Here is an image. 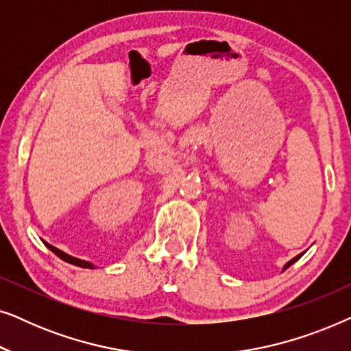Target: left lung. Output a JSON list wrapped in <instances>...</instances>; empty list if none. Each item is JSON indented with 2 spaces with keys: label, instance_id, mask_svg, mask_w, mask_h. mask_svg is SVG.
<instances>
[{
  "label": "left lung",
  "instance_id": "left-lung-1",
  "mask_svg": "<svg viewBox=\"0 0 351 351\" xmlns=\"http://www.w3.org/2000/svg\"><path fill=\"white\" fill-rule=\"evenodd\" d=\"M302 256H304V252H302V254H299V256H295V257H294V258H291V261H289V262H287V263H286V265H285V268H282V270H286V268H289V267H291V265H292V263H295V262H297V261H299V258H300V257H302Z\"/></svg>",
  "mask_w": 351,
  "mask_h": 351
}]
</instances>
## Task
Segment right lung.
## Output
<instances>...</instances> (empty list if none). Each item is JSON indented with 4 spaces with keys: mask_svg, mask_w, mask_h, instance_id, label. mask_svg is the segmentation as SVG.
I'll return each instance as SVG.
<instances>
[{
    "mask_svg": "<svg viewBox=\"0 0 351 351\" xmlns=\"http://www.w3.org/2000/svg\"><path fill=\"white\" fill-rule=\"evenodd\" d=\"M45 244H46V247H47V249H51V251L54 252L57 257H60L62 261H65V262L71 263V265H76V267H81V268H94L93 263L86 262V261H81V258H76V257H73V256H69V254L62 252L60 249L54 247V246H52V244H49V243H46V241H45Z\"/></svg>",
    "mask_w": 351,
    "mask_h": 351,
    "instance_id": "obj_1",
    "label": "right lung"
}]
</instances>
